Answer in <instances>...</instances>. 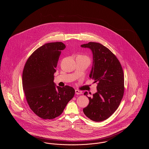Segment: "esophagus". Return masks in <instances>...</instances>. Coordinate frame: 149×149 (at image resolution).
Wrapping results in <instances>:
<instances>
[{"mask_svg":"<svg viewBox=\"0 0 149 149\" xmlns=\"http://www.w3.org/2000/svg\"><path fill=\"white\" fill-rule=\"evenodd\" d=\"M75 94H78V95H79V94H82V92H81V91H80L75 90Z\"/></svg>","mask_w":149,"mask_h":149,"instance_id":"esophagus-1","label":"esophagus"}]
</instances>
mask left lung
<instances>
[{
  "label": "left lung",
  "instance_id": "obj_1",
  "mask_svg": "<svg viewBox=\"0 0 149 149\" xmlns=\"http://www.w3.org/2000/svg\"><path fill=\"white\" fill-rule=\"evenodd\" d=\"M93 54V66L89 77L97 82V92L88 97L89 103L83 109L91 120H106L114 113L120 104L124 93V75L119 60L106 47L90 42L81 45ZM87 96L88 92L84 93ZM88 97V96H87Z\"/></svg>",
  "mask_w": 149,
  "mask_h": 149
}]
</instances>
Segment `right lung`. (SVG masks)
Wrapping results in <instances>:
<instances>
[{
	"mask_svg": "<svg viewBox=\"0 0 149 149\" xmlns=\"http://www.w3.org/2000/svg\"><path fill=\"white\" fill-rule=\"evenodd\" d=\"M65 47L61 42L45 44L29 56L23 69L22 85L27 102L44 120L59 116L75 94L72 87L61 88L54 82L58 58Z\"/></svg>",
	"mask_w": 149,
	"mask_h": 149,
	"instance_id": "obj_1",
	"label": "right lung"
}]
</instances>
